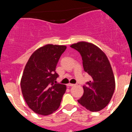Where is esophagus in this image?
Here are the masks:
<instances>
[{
	"label": "esophagus",
	"mask_w": 132,
	"mask_h": 132,
	"mask_svg": "<svg viewBox=\"0 0 132 132\" xmlns=\"http://www.w3.org/2000/svg\"><path fill=\"white\" fill-rule=\"evenodd\" d=\"M67 86H69V87H73V86H75V85L74 84L69 83V84H67Z\"/></svg>",
	"instance_id": "34e87169"
}]
</instances>
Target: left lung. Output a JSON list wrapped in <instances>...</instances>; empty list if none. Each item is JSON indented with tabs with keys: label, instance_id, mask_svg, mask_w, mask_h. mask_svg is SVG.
Instances as JSON below:
<instances>
[{
	"label": "left lung",
	"instance_id": "1",
	"mask_svg": "<svg viewBox=\"0 0 132 132\" xmlns=\"http://www.w3.org/2000/svg\"><path fill=\"white\" fill-rule=\"evenodd\" d=\"M70 47L80 53L84 70L92 77L83 86L84 93L78 102L90 111H100L108 104L116 87L109 60L101 49L91 43L79 42Z\"/></svg>",
	"mask_w": 132,
	"mask_h": 132
}]
</instances>
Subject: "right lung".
<instances>
[{
    "mask_svg": "<svg viewBox=\"0 0 132 132\" xmlns=\"http://www.w3.org/2000/svg\"><path fill=\"white\" fill-rule=\"evenodd\" d=\"M65 45L47 44L36 50L24 68L21 90L26 102L34 112L43 116L59 108L66 91L65 85L56 83V65Z\"/></svg>",
    "mask_w": 132,
    "mask_h": 132,
    "instance_id": "add662e5",
    "label": "right lung"
}]
</instances>
